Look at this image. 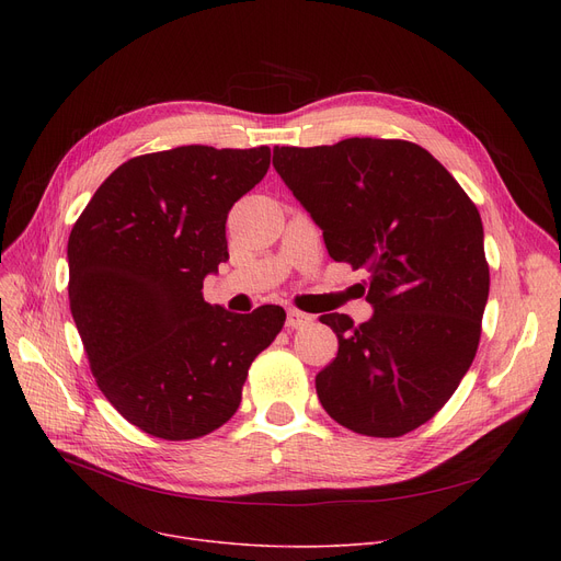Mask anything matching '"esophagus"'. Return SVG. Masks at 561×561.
Listing matches in <instances>:
<instances>
[{"label": "esophagus", "mask_w": 561, "mask_h": 561, "mask_svg": "<svg viewBox=\"0 0 561 561\" xmlns=\"http://www.w3.org/2000/svg\"><path fill=\"white\" fill-rule=\"evenodd\" d=\"M311 322V316L309 313H302L298 309H288L286 311V328L290 330H298V328H305Z\"/></svg>", "instance_id": "obj_1"}]
</instances>
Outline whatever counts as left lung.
Returning <instances> with one entry per match:
<instances>
[{
  "label": "left lung",
  "instance_id": "left-lung-1",
  "mask_svg": "<svg viewBox=\"0 0 561 561\" xmlns=\"http://www.w3.org/2000/svg\"><path fill=\"white\" fill-rule=\"evenodd\" d=\"M273 165L322 229L330 256L370 273L366 322L320 316L339 339L334 362L316 375L322 409L366 436L421 427L478 352L489 298L478 206L407 140L275 147Z\"/></svg>",
  "mask_w": 561,
  "mask_h": 561
}]
</instances>
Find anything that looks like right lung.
Wrapping results in <instances>:
<instances>
[{"instance_id":"right-lung-1","label":"right lung","mask_w":561,"mask_h":561,"mask_svg":"<svg viewBox=\"0 0 561 561\" xmlns=\"http://www.w3.org/2000/svg\"><path fill=\"white\" fill-rule=\"evenodd\" d=\"M271 147L186 145L113 170L68 241L70 309L100 391L142 432L197 438L241 404L248 368L284 328L263 305L231 313L202 284L229 259L225 222Z\"/></svg>"}]
</instances>
